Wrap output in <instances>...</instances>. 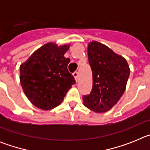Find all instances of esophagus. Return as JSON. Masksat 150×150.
I'll list each match as a JSON object with an SVG mask.
<instances>
[{
  "mask_svg": "<svg viewBox=\"0 0 150 150\" xmlns=\"http://www.w3.org/2000/svg\"><path fill=\"white\" fill-rule=\"evenodd\" d=\"M73 75H74V79H75V80H76V82H77L78 80H79V74H78V73L75 72Z\"/></svg>",
  "mask_w": 150,
  "mask_h": 150,
  "instance_id": "1",
  "label": "esophagus"
}]
</instances>
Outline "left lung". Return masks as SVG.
<instances>
[{
	"mask_svg": "<svg viewBox=\"0 0 150 150\" xmlns=\"http://www.w3.org/2000/svg\"><path fill=\"white\" fill-rule=\"evenodd\" d=\"M88 62L92 71L91 93L83 96V104L95 112L110 110L126 88L130 74L127 60L98 41L88 44Z\"/></svg>",
	"mask_w": 150,
	"mask_h": 150,
	"instance_id": "obj_1",
	"label": "left lung"
}]
</instances>
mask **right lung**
Returning <instances> with one entry per match:
<instances>
[{"label": "right lung", "instance_id": "add662e5", "mask_svg": "<svg viewBox=\"0 0 150 150\" xmlns=\"http://www.w3.org/2000/svg\"><path fill=\"white\" fill-rule=\"evenodd\" d=\"M70 43L58 46L50 42L33 52L20 65L21 86L36 107L49 110L60 105L67 91L75 83L67 71L70 59L64 57Z\"/></svg>", "mask_w": 150, "mask_h": 150}]
</instances>
